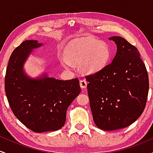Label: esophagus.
<instances>
[{"label": "esophagus", "mask_w": 153, "mask_h": 153, "mask_svg": "<svg viewBox=\"0 0 153 153\" xmlns=\"http://www.w3.org/2000/svg\"><path fill=\"white\" fill-rule=\"evenodd\" d=\"M80 87H81V88H82V89L85 88H86V86H87L86 80H80Z\"/></svg>", "instance_id": "obj_1"}]
</instances>
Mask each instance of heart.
<instances>
[{"label": "heart", "instance_id": "b5f03b06", "mask_svg": "<svg viewBox=\"0 0 153 153\" xmlns=\"http://www.w3.org/2000/svg\"><path fill=\"white\" fill-rule=\"evenodd\" d=\"M64 54L59 56V60L66 70H73V63H75L80 65L82 72L91 74L104 68L111 52L109 47L104 42L84 36L75 39L67 45Z\"/></svg>", "mask_w": 153, "mask_h": 153}]
</instances>
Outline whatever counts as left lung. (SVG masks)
Listing matches in <instances>:
<instances>
[{
	"label": "left lung",
	"mask_w": 153,
	"mask_h": 153,
	"mask_svg": "<svg viewBox=\"0 0 153 153\" xmlns=\"http://www.w3.org/2000/svg\"><path fill=\"white\" fill-rule=\"evenodd\" d=\"M110 64L85 77L95 124L112 131L127 127L143 114L149 90L147 72L137 49L121 36Z\"/></svg>",
	"instance_id": "1"
}]
</instances>
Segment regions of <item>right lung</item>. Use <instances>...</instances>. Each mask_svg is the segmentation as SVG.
<instances>
[{"label": "right lung", "instance_id": "obj_1", "mask_svg": "<svg viewBox=\"0 0 153 153\" xmlns=\"http://www.w3.org/2000/svg\"><path fill=\"white\" fill-rule=\"evenodd\" d=\"M42 46L36 40L23 42L10 55L5 78L7 99L15 117L38 133L61 129L68 106L81 91L78 78L59 80L47 72L33 78L26 73V61Z\"/></svg>", "mask_w": 153, "mask_h": 153}]
</instances>
